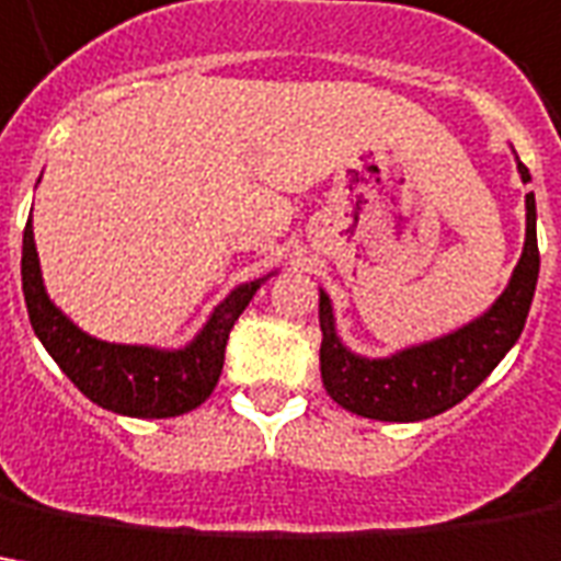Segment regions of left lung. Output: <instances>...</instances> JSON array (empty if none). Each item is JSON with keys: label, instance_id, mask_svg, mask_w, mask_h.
<instances>
[{"label": "left lung", "instance_id": "left-lung-1", "mask_svg": "<svg viewBox=\"0 0 561 561\" xmlns=\"http://www.w3.org/2000/svg\"><path fill=\"white\" fill-rule=\"evenodd\" d=\"M518 172L522 182H531L525 163H518ZM525 250L510 287L503 289L488 314L445 340L426 342L382 360L358 358L336 340L333 308L321 293V379L327 394L345 411L392 423L430 420L460 404L516 345L535 299L540 272L535 194L525 197Z\"/></svg>", "mask_w": 561, "mask_h": 561}]
</instances>
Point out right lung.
<instances>
[{"mask_svg":"<svg viewBox=\"0 0 561 561\" xmlns=\"http://www.w3.org/2000/svg\"><path fill=\"white\" fill-rule=\"evenodd\" d=\"M21 277H24L30 324L79 392L92 398L104 411L150 416V420L194 411L213 394L221 377L228 333L262 284V280H250L237 287L213 311L209 324L203 327L201 336L187 348L157 352L145 345H114V342L92 340L51 306V299L45 296L30 221L24 228Z\"/></svg>","mask_w":561,"mask_h":561,"instance_id":"right-lung-1","label":"right lung"}]
</instances>
